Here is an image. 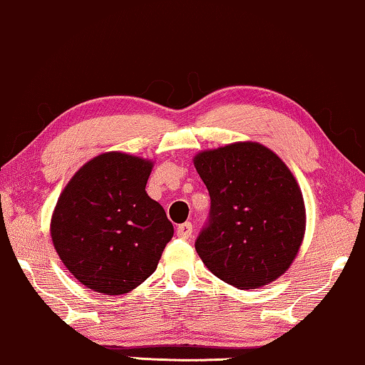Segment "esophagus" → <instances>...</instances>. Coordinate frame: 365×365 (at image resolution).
<instances>
[{
	"label": "esophagus",
	"instance_id": "1",
	"mask_svg": "<svg viewBox=\"0 0 365 365\" xmlns=\"http://www.w3.org/2000/svg\"><path fill=\"white\" fill-rule=\"evenodd\" d=\"M192 230H193L192 223L185 222V223L178 225V227H177V235L180 236V238H183V240H188L190 236H192Z\"/></svg>",
	"mask_w": 365,
	"mask_h": 365
}]
</instances>
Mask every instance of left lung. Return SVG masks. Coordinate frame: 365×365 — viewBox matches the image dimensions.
<instances>
[{"label": "left lung", "instance_id": "8db88e82", "mask_svg": "<svg viewBox=\"0 0 365 365\" xmlns=\"http://www.w3.org/2000/svg\"><path fill=\"white\" fill-rule=\"evenodd\" d=\"M193 163L212 202L195 241L205 266L238 289L278 279L306 228L304 200L289 168L256 142L202 152Z\"/></svg>", "mask_w": 365, "mask_h": 365}]
</instances>
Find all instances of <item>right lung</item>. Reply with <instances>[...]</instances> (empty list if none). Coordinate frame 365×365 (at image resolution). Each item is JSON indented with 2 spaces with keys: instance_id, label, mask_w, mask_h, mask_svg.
Listing matches in <instances>:
<instances>
[{
  "instance_id": "right-lung-1",
  "label": "right lung",
  "mask_w": 365,
  "mask_h": 365,
  "mask_svg": "<svg viewBox=\"0 0 365 365\" xmlns=\"http://www.w3.org/2000/svg\"><path fill=\"white\" fill-rule=\"evenodd\" d=\"M152 162L107 152L66 185L51 220L59 258L79 283L125 294L157 269L173 225L145 192Z\"/></svg>"
}]
</instances>
